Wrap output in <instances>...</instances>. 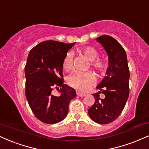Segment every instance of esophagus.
<instances>
[{
  "mask_svg": "<svg viewBox=\"0 0 149 149\" xmlns=\"http://www.w3.org/2000/svg\"><path fill=\"white\" fill-rule=\"evenodd\" d=\"M76 94H77V96H85L86 95L85 94H83V93H81L80 92H77Z\"/></svg>",
  "mask_w": 149,
  "mask_h": 149,
  "instance_id": "1",
  "label": "esophagus"
}]
</instances>
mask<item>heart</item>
I'll return each instance as SVG.
<instances>
[{"label":"heart","mask_w":149,"mask_h":149,"mask_svg":"<svg viewBox=\"0 0 149 149\" xmlns=\"http://www.w3.org/2000/svg\"><path fill=\"white\" fill-rule=\"evenodd\" d=\"M91 61L90 64L93 68L97 70L98 72H103L106 68V64L103 61L97 60L99 57V53L98 51L92 46L85 47L80 51ZM62 67L65 71H70L73 67V53L69 52L66 55L63 60ZM68 84L77 90L84 92L89 87L94 85L96 82V76L91 71L87 72H80L74 71L68 78Z\"/></svg>","instance_id":"obj_1"}]
</instances>
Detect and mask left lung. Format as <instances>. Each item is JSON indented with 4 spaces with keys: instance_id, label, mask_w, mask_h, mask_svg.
Masks as SVG:
<instances>
[{
    "instance_id": "left-lung-1",
    "label": "left lung",
    "mask_w": 149,
    "mask_h": 149,
    "mask_svg": "<svg viewBox=\"0 0 149 149\" xmlns=\"http://www.w3.org/2000/svg\"><path fill=\"white\" fill-rule=\"evenodd\" d=\"M98 42L107 52L109 67L106 75L96 88L100 92L94 94V105L88 110L93 121L100 124H107L114 121L121 114L129 96L130 72L126 51L115 39L109 35L96 38ZM105 95L101 100L99 93Z\"/></svg>"
}]
</instances>
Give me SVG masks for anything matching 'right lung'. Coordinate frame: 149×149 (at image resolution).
Here are the masks:
<instances>
[{"label": "right lung", "instance_id": "1", "mask_svg": "<svg viewBox=\"0 0 149 149\" xmlns=\"http://www.w3.org/2000/svg\"><path fill=\"white\" fill-rule=\"evenodd\" d=\"M76 43L44 41L32 48L26 67V96L30 109L43 123L62 121L69 111L70 101L76 96L74 89L64 84L63 60ZM57 88L60 96L52 94Z\"/></svg>", "mask_w": 149, "mask_h": 149}]
</instances>
